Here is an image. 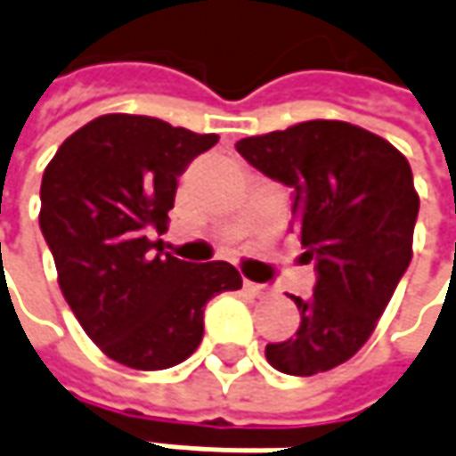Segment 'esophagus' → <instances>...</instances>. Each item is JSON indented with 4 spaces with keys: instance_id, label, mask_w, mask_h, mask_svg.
Listing matches in <instances>:
<instances>
[{
    "instance_id": "1",
    "label": "esophagus",
    "mask_w": 456,
    "mask_h": 456,
    "mask_svg": "<svg viewBox=\"0 0 456 456\" xmlns=\"http://www.w3.org/2000/svg\"><path fill=\"white\" fill-rule=\"evenodd\" d=\"M244 290L249 292V295H255V297H270V295H273V288L259 285V282H252V280H244Z\"/></svg>"
}]
</instances>
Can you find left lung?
I'll return each mask as SVG.
<instances>
[{
  "label": "left lung",
  "instance_id": "1",
  "mask_svg": "<svg viewBox=\"0 0 456 456\" xmlns=\"http://www.w3.org/2000/svg\"><path fill=\"white\" fill-rule=\"evenodd\" d=\"M249 164L295 189L292 229L318 282L295 297L297 333L267 343L270 366L313 376L354 358L411 262L419 194L406 156L346 120H305L237 141Z\"/></svg>",
  "mask_w": 456,
  "mask_h": 456
}]
</instances>
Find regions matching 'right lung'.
Listing matches in <instances>:
<instances>
[{
  "mask_svg": "<svg viewBox=\"0 0 456 456\" xmlns=\"http://www.w3.org/2000/svg\"><path fill=\"white\" fill-rule=\"evenodd\" d=\"M216 141L161 118L108 113L65 138L42 174L40 229L57 285L87 338L128 369L186 361L204 336V305L242 288L229 262L191 265L146 237L166 232L176 176Z\"/></svg>",
  "mask_w": 456,
  "mask_h": 456,
  "instance_id": "right-lung-1",
  "label": "right lung"
}]
</instances>
